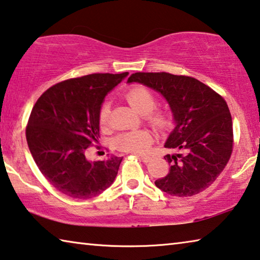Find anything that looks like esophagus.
Returning a JSON list of instances; mask_svg holds the SVG:
<instances>
[{
	"label": "esophagus",
	"mask_w": 260,
	"mask_h": 260,
	"mask_svg": "<svg viewBox=\"0 0 260 260\" xmlns=\"http://www.w3.org/2000/svg\"><path fill=\"white\" fill-rule=\"evenodd\" d=\"M140 158H141V159H142L143 162H149V161H150V160L152 159V158H151L150 156H146V155H141Z\"/></svg>",
	"instance_id": "34e87169"
}]
</instances>
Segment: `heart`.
Here are the masks:
<instances>
[{
	"label": "heart",
	"instance_id": "obj_1",
	"mask_svg": "<svg viewBox=\"0 0 260 260\" xmlns=\"http://www.w3.org/2000/svg\"><path fill=\"white\" fill-rule=\"evenodd\" d=\"M125 100L133 107L136 111L143 114L144 120L157 132H165L170 127V118L167 113L157 107V98L150 89L143 86H135L125 94ZM110 107L108 103L101 105L99 111V124L105 128L109 124ZM152 143V135L148 129H134L118 134L113 140V144L118 150L147 153L150 150Z\"/></svg>",
	"mask_w": 260,
	"mask_h": 260
}]
</instances>
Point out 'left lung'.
Here are the masks:
<instances>
[{
	"instance_id": "left-lung-1",
	"label": "left lung",
	"mask_w": 260,
	"mask_h": 260,
	"mask_svg": "<svg viewBox=\"0 0 260 260\" xmlns=\"http://www.w3.org/2000/svg\"><path fill=\"white\" fill-rule=\"evenodd\" d=\"M127 82H140L164 96L172 110L175 127L165 147L166 177L156 186L171 196L189 197L205 190L222 172L232 156V116L226 101L195 78L166 72H136Z\"/></svg>"
}]
</instances>
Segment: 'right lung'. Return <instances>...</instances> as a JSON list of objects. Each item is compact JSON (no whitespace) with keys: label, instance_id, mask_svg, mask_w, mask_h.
<instances>
[{"label":"right lung","instance_id":"obj_1","mask_svg":"<svg viewBox=\"0 0 260 260\" xmlns=\"http://www.w3.org/2000/svg\"><path fill=\"white\" fill-rule=\"evenodd\" d=\"M128 72L94 73L51 86L34 104L26 140L48 181L72 199L100 195L113 183L121 157L88 161L86 150L99 142L103 100Z\"/></svg>","mask_w":260,"mask_h":260}]
</instances>
